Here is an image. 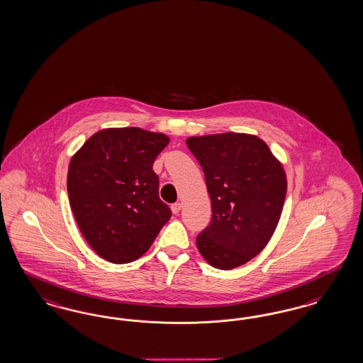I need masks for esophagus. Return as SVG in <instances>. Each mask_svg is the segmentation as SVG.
<instances>
[{
    "instance_id": "1",
    "label": "esophagus",
    "mask_w": 363,
    "mask_h": 363,
    "mask_svg": "<svg viewBox=\"0 0 363 363\" xmlns=\"http://www.w3.org/2000/svg\"><path fill=\"white\" fill-rule=\"evenodd\" d=\"M181 211V203L179 202H175L172 205V212L174 213V214H178Z\"/></svg>"
}]
</instances>
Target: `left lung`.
I'll use <instances>...</instances> for the list:
<instances>
[{"instance_id": "8db88e82", "label": "left lung", "mask_w": 363, "mask_h": 363, "mask_svg": "<svg viewBox=\"0 0 363 363\" xmlns=\"http://www.w3.org/2000/svg\"><path fill=\"white\" fill-rule=\"evenodd\" d=\"M203 170L212 220L197 236L202 257L233 269L257 256L272 238L287 193V177L263 139L240 133L186 139Z\"/></svg>"}]
</instances>
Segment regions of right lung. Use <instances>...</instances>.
<instances>
[{
  "mask_svg": "<svg viewBox=\"0 0 363 363\" xmlns=\"http://www.w3.org/2000/svg\"><path fill=\"white\" fill-rule=\"evenodd\" d=\"M169 137L139 127L104 128L72 157L67 190L89 247L113 264L131 263L150 248L170 208L152 170Z\"/></svg>",
  "mask_w": 363,
  "mask_h": 363,
  "instance_id": "right-lung-1",
  "label": "right lung"
}]
</instances>
